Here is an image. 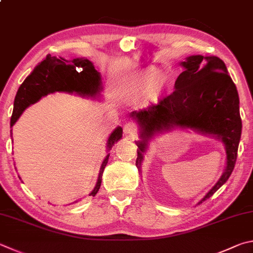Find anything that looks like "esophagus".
<instances>
[{"label": "esophagus", "instance_id": "1", "mask_svg": "<svg viewBox=\"0 0 253 253\" xmlns=\"http://www.w3.org/2000/svg\"><path fill=\"white\" fill-rule=\"evenodd\" d=\"M124 131H125V134L127 135H135L137 131H138V126H137V124L134 122H128L125 124V126H124Z\"/></svg>", "mask_w": 253, "mask_h": 253}]
</instances>
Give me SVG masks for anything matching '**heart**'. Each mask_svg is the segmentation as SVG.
<instances>
[{
    "mask_svg": "<svg viewBox=\"0 0 253 253\" xmlns=\"http://www.w3.org/2000/svg\"><path fill=\"white\" fill-rule=\"evenodd\" d=\"M156 79H157V74L154 72L139 73L131 77L128 82V86L134 90H148L155 85Z\"/></svg>",
    "mask_w": 253,
    "mask_h": 253,
    "instance_id": "heart-1",
    "label": "heart"
}]
</instances>
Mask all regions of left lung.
I'll use <instances>...</instances> for the list:
<instances>
[{
  "label": "left lung",
  "mask_w": 253,
  "mask_h": 253,
  "mask_svg": "<svg viewBox=\"0 0 253 253\" xmlns=\"http://www.w3.org/2000/svg\"><path fill=\"white\" fill-rule=\"evenodd\" d=\"M181 65L185 71L178 76L171 94L157 105L130 114L144 131L142 141L137 142L136 166L139 168L147 139L156 131L178 126L217 136L226 146L227 167L201 204L228 180L235 168L242 128L239 96L222 59L192 55Z\"/></svg>",
  "instance_id": "left-lung-1"
}]
</instances>
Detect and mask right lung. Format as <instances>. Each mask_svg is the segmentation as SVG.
Wrapping results in <instances>:
<instances>
[{"mask_svg": "<svg viewBox=\"0 0 253 253\" xmlns=\"http://www.w3.org/2000/svg\"><path fill=\"white\" fill-rule=\"evenodd\" d=\"M100 76L95 70L93 63L86 58H75L66 61L64 58L50 56L48 54L34 71L26 77L18 88L15 99L14 109L11 117V126L30 105L34 104L43 96L54 91H67L83 96H94L100 91ZM123 129L117 127L108 138V148H112L115 142L122 138ZM108 157L104 159L98 174V180L94 190L89 196H95L100 188L104 169L108 163Z\"/></svg>", "mask_w": 253, "mask_h": 253, "instance_id": "1", "label": "right lung"}]
</instances>
